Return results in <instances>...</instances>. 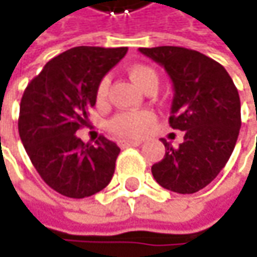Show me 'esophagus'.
<instances>
[{
  "instance_id": "34e87169",
  "label": "esophagus",
  "mask_w": 257,
  "mask_h": 257,
  "mask_svg": "<svg viewBox=\"0 0 257 257\" xmlns=\"http://www.w3.org/2000/svg\"><path fill=\"white\" fill-rule=\"evenodd\" d=\"M141 144V141L140 140H134V141H122L120 143V147L122 149H125V147H137V146H140Z\"/></svg>"
}]
</instances>
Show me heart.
I'll use <instances>...</instances> for the list:
<instances>
[{
    "label": "heart",
    "instance_id": "b5f03b06",
    "mask_svg": "<svg viewBox=\"0 0 257 257\" xmlns=\"http://www.w3.org/2000/svg\"><path fill=\"white\" fill-rule=\"evenodd\" d=\"M128 74L132 83L141 90L150 84H158L156 73L146 65H132L129 68ZM107 92H108V78L104 77L99 81L98 89H96L98 102L105 101ZM153 122H155V114L150 111L120 113L108 122V129L114 137L120 140H131V138L140 137L146 129L152 126Z\"/></svg>",
    "mask_w": 257,
    "mask_h": 257
}]
</instances>
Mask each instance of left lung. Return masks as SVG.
<instances>
[{
  "label": "left lung",
  "instance_id": "1",
  "mask_svg": "<svg viewBox=\"0 0 257 257\" xmlns=\"http://www.w3.org/2000/svg\"><path fill=\"white\" fill-rule=\"evenodd\" d=\"M140 52L168 73L174 87L170 126L184 131L177 149L162 138L165 156L152 167V174L168 190L195 193L231 158L241 128L238 90L219 62L196 50L161 46Z\"/></svg>",
  "mask_w": 257,
  "mask_h": 257
}]
</instances>
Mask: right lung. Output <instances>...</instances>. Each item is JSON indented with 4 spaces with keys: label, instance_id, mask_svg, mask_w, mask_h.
<instances>
[{
    "label": "right lung",
    "instance_id": "obj_1",
    "mask_svg": "<svg viewBox=\"0 0 257 257\" xmlns=\"http://www.w3.org/2000/svg\"><path fill=\"white\" fill-rule=\"evenodd\" d=\"M126 52L128 47L70 49L50 59L26 86L21 140L41 179L64 196H92L113 179L117 144L104 135L93 146L84 144L76 132L87 122L99 81Z\"/></svg>",
    "mask_w": 257,
    "mask_h": 257
}]
</instances>
